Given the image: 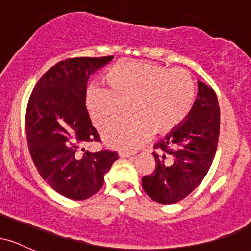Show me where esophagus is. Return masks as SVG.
<instances>
[{"instance_id": "obj_1", "label": "esophagus", "mask_w": 251, "mask_h": 251, "mask_svg": "<svg viewBox=\"0 0 251 251\" xmlns=\"http://www.w3.org/2000/svg\"><path fill=\"white\" fill-rule=\"evenodd\" d=\"M131 155H134L133 153H129V152H119V157L120 158H127V157H131Z\"/></svg>"}]
</instances>
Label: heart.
<instances>
[{
    "label": "heart",
    "mask_w": 251,
    "mask_h": 251,
    "mask_svg": "<svg viewBox=\"0 0 251 251\" xmlns=\"http://www.w3.org/2000/svg\"><path fill=\"white\" fill-rule=\"evenodd\" d=\"M108 88L93 83L86 93L92 122L103 129L117 122L126 105L128 116L103 132L112 148L133 151L152 134H166L180 125L196 99L192 74L149 62H118L107 75Z\"/></svg>",
    "instance_id": "1"
}]
</instances>
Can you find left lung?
I'll return each mask as SVG.
<instances>
[{"instance_id":"8db88e82","label":"left lung","mask_w":251,"mask_h":251,"mask_svg":"<svg viewBox=\"0 0 251 251\" xmlns=\"http://www.w3.org/2000/svg\"><path fill=\"white\" fill-rule=\"evenodd\" d=\"M220 124L215 91L198 81L197 99L188 119L154 145L155 169L143 177V189L152 200L175 204L200 185L215 158Z\"/></svg>"}]
</instances>
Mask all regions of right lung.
Wrapping results in <instances>:
<instances>
[{
  "label": "right lung",
  "instance_id": "right-lung-1",
  "mask_svg": "<svg viewBox=\"0 0 251 251\" xmlns=\"http://www.w3.org/2000/svg\"><path fill=\"white\" fill-rule=\"evenodd\" d=\"M113 56L70 57L36 82L25 111L28 150L41 177L71 200L82 201L102 188L105 174L119 158L102 149H81L101 142L86 108L88 77Z\"/></svg>",
  "mask_w": 251,
  "mask_h": 251
}]
</instances>
